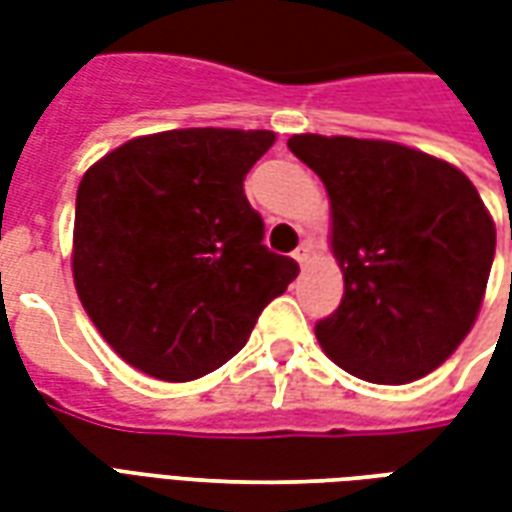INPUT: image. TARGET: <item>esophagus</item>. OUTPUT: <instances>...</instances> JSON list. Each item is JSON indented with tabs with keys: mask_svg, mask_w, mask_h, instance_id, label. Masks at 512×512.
<instances>
[{
	"mask_svg": "<svg viewBox=\"0 0 512 512\" xmlns=\"http://www.w3.org/2000/svg\"><path fill=\"white\" fill-rule=\"evenodd\" d=\"M310 252H312L310 244H301L299 249L293 252V260H296L299 266H307V260H310Z\"/></svg>",
	"mask_w": 512,
	"mask_h": 512,
	"instance_id": "esophagus-1",
	"label": "esophagus"
}]
</instances>
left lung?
Segmentation results:
<instances>
[{
    "mask_svg": "<svg viewBox=\"0 0 512 512\" xmlns=\"http://www.w3.org/2000/svg\"><path fill=\"white\" fill-rule=\"evenodd\" d=\"M288 147L326 186L345 282L315 326L323 354L370 384L428 376L472 332L494 263L496 227L474 183L386 139L293 134Z\"/></svg>",
    "mask_w": 512,
    "mask_h": 512,
    "instance_id": "obj_1",
    "label": "left lung"
}]
</instances>
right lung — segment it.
I'll return each instance as SVG.
<instances>
[{"label":"right lung","instance_id":"1","mask_svg":"<svg viewBox=\"0 0 512 512\" xmlns=\"http://www.w3.org/2000/svg\"><path fill=\"white\" fill-rule=\"evenodd\" d=\"M274 131L175 128L128 139L76 191L73 285L123 362L194 381L233 359L299 274L263 246L244 178Z\"/></svg>","mask_w":512,"mask_h":512}]
</instances>
